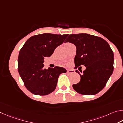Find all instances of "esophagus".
Returning <instances> with one entry per match:
<instances>
[{"label": "esophagus", "mask_w": 123, "mask_h": 123, "mask_svg": "<svg viewBox=\"0 0 123 123\" xmlns=\"http://www.w3.org/2000/svg\"><path fill=\"white\" fill-rule=\"evenodd\" d=\"M67 72L68 73H69V74H74V73L75 72L74 70H68Z\"/></svg>", "instance_id": "1"}]
</instances>
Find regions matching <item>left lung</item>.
Returning <instances> with one entry per match:
<instances>
[{"label": "left lung", "mask_w": 123, "mask_h": 123, "mask_svg": "<svg viewBox=\"0 0 123 123\" xmlns=\"http://www.w3.org/2000/svg\"><path fill=\"white\" fill-rule=\"evenodd\" d=\"M68 42L76 46V68L80 65L86 67L81 74L76 71L80 76V80L73 85V88L84 95L98 93L105 86L113 71V52L109 44L102 38L86 33L70 34L65 41Z\"/></svg>", "instance_id": "obj_1"}]
</instances>
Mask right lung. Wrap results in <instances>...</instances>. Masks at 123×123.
<instances>
[{
  "label": "right lung",
  "instance_id": "obj_1",
  "mask_svg": "<svg viewBox=\"0 0 123 123\" xmlns=\"http://www.w3.org/2000/svg\"><path fill=\"white\" fill-rule=\"evenodd\" d=\"M68 34L44 33L28 39L19 53L18 72L25 87L31 93L44 96L55 91L59 75L65 68L56 66L44 68V58L49 57L63 44Z\"/></svg>",
  "mask_w": 123,
  "mask_h": 123
}]
</instances>
